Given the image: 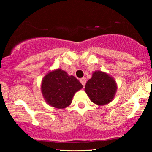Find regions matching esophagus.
I'll return each instance as SVG.
<instances>
[{"mask_svg": "<svg viewBox=\"0 0 152 152\" xmlns=\"http://www.w3.org/2000/svg\"><path fill=\"white\" fill-rule=\"evenodd\" d=\"M80 82L82 83V85H83V86H85V84H86V77H83L81 78V79H80Z\"/></svg>", "mask_w": 152, "mask_h": 152, "instance_id": "34e87169", "label": "esophagus"}]
</instances>
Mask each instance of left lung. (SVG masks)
<instances>
[{"instance_id":"left-lung-1","label":"left lung","mask_w":152,"mask_h":152,"mask_svg":"<svg viewBox=\"0 0 152 152\" xmlns=\"http://www.w3.org/2000/svg\"><path fill=\"white\" fill-rule=\"evenodd\" d=\"M114 78L102 71H95L92 78L87 81L85 91L92 102L98 105L109 104L114 99L116 91Z\"/></svg>"}]
</instances>
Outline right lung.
<instances>
[{
    "mask_svg": "<svg viewBox=\"0 0 152 152\" xmlns=\"http://www.w3.org/2000/svg\"><path fill=\"white\" fill-rule=\"evenodd\" d=\"M82 84L74 76L57 69L43 78L41 91L46 102L57 109L67 107L72 102L74 94L82 88Z\"/></svg>",
    "mask_w": 152,
    "mask_h": 152,
    "instance_id": "obj_1",
    "label": "right lung"
}]
</instances>
